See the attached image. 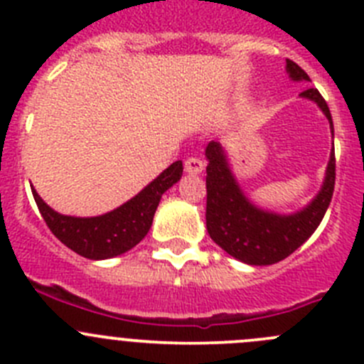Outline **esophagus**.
<instances>
[{
  "instance_id": "esophagus-1",
  "label": "esophagus",
  "mask_w": 364,
  "mask_h": 364,
  "mask_svg": "<svg viewBox=\"0 0 364 364\" xmlns=\"http://www.w3.org/2000/svg\"><path fill=\"white\" fill-rule=\"evenodd\" d=\"M184 167L186 171L191 173V175H198V173H202V169H204V162H202L198 156H189V159H186Z\"/></svg>"
}]
</instances>
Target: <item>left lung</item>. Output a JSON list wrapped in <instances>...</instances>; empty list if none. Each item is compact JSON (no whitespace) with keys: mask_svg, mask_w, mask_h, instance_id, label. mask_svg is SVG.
Masks as SVG:
<instances>
[{"mask_svg":"<svg viewBox=\"0 0 364 364\" xmlns=\"http://www.w3.org/2000/svg\"><path fill=\"white\" fill-rule=\"evenodd\" d=\"M286 70L294 82H310L301 67L291 60H286ZM319 105L326 114L333 134V122L326 100L317 89H306L301 92ZM205 228L211 239L235 259L252 266L275 264L286 259L306 242L326 213L336 186V153L332 151L326 167L323 188L317 197L294 215H279L264 211L247 200L240 186L237 184L228 164L226 153L218 142H210L205 147Z\"/></svg>","mask_w":364,"mask_h":364,"instance_id":"1","label":"left lung"}]
</instances>
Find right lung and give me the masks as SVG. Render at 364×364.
<instances>
[{
  "label": "right lung",
  "mask_w": 364,
  "mask_h": 364,
  "mask_svg": "<svg viewBox=\"0 0 364 364\" xmlns=\"http://www.w3.org/2000/svg\"><path fill=\"white\" fill-rule=\"evenodd\" d=\"M182 169V162L176 160L138 193L136 197L100 217L82 218L60 215L41 200L34 188L32 195L45 224L60 242L85 259H111L129 252L131 247L136 246L146 237L153 224L160 198L167 189L178 182Z\"/></svg>",
  "instance_id": "right-lung-1"
}]
</instances>
